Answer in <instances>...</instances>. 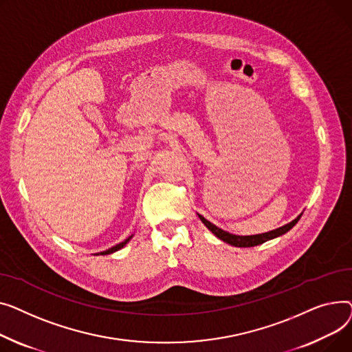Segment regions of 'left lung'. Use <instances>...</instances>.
Listing matches in <instances>:
<instances>
[{
	"label": "left lung",
	"instance_id": "left-lung-1",
	"mask_svg": "<svg viewBox=\"0 0 352 352\" xmlns=\"http://www.w3.org/2000/svg\"><path fill=\"white\" fill-rule=\"evenodd\" d=\"M199 217H200V220L204 223V226L208 227V229H209L214 236H217L220 240H223V241H226V243H229V244H232V245H236V247H254V245L263 244V243L267 241V240H272V239H274V237H278V236L287 233L288 230H292L293 227L296 226V223L300 220L301 214H300L297 219H294L292 223H288V224H285V226H283V227H278V229H276V230H272V232H268V233H263V234H254V236H236V234H230V233H227V232L219 229L217 226L212 224L209 220H206L203 216L199 214Z\"/></svg>",
	"mask_w": 352,
	"mask_h": 352
}]
</instances>
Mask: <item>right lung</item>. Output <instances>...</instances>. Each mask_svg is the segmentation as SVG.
I'll list each match as a JSON object with an SVG mask.
<instances>
[{
	"label": "right lung",
	"mask_w": 352,
	"mask_h": 352,
	"mask_svg": "<svg viewBox=\"0 0 352 352\" xmlns=\"http://www.w3.org/2000/svg\"><path fill=\"white\" fill-rule=\"evenodd\" d=\"M131 239H132V236H131V237H128V239H126L125 241H122V243H119V244H116V245L111 247V249H109V250H107V252H102L100 254H111V253H115V252H118V250H119V249H122V247H123V245H125V244H126V243H128V241H129Z\"/></svg>",
	"instance_id": "1"
}]
</instances>
